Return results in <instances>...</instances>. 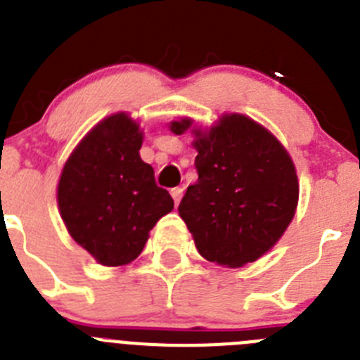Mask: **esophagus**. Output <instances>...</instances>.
<instances>
[{"instance_id": "obj_1", "label": "esophagus", "mask_w": 360, "mask_h": 360, "mask_svg": "<svg viewBox=\"0 0 360 360\" xmlns=\"http://www.w3.org/2000/svg\"><path fill=\"white\" fill-rule=\"evenodd\" d=\"M182 193H184V189L182 187H174V189H171V196H173V200H174V203H180V198H182Z\"/></svg>"}]
</instances>
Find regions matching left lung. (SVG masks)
Listing matches in <instances>:
<instances>
[{"mask_svg": "<svg viewBox=\"0 0 360 360\" xmlns=\"http://www.w3.org/2000/svg\"><path fill=\"white\" fill-rule=\"evenodd\" d=\"M169 129L195 136L198 180L187 187L178 214L198 252L229 269L259 259L297 209V173L285 146L241 113H224L205 129L182 117Z\"/></svg>", "mask_w": 360, "mask_h": 360, "instance_id": "1", "label": "left lung"}]
</instances>
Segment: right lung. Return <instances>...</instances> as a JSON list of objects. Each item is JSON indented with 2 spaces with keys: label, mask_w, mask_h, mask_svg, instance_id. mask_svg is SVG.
Listing matches in <instances>:
<instances>
[{
  "label": "right lung",
  "mask_w": 360,
  "mask_h": 360,
  "mask_svg": "<svg viewBox=\"0 0 360 360\" xmlns=\"http://www.w3.org/2000/svg\"><path fill=\"white\" fill-rule=\"evenodd\" d=\"M142 141L141 124L119 111L95 124L63 165L59 212L70 236L98 265L136 259L149 231L174 207L141 158Z\"/></svg>",
  "instance_id": "1"
}]
</instances>
